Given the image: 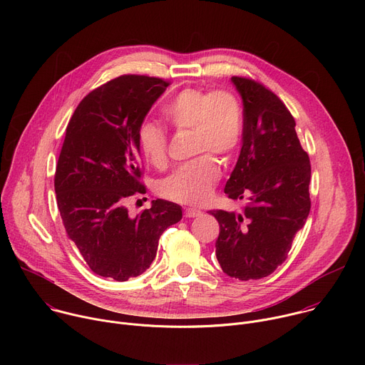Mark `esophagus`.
<instances>
[{
	"label": "esophagus",
	"mask_w": 365,
	"mask_h": 365,
	"mask_svg": "<svg viewBox=\"0 0 365 365\" xmlns=\"http://www.w3.org/2000/svg\"><path fill=\"white\" fill-rule=\"evenodd\" d=\"M202 212L199 210H195V207H187V210L185 211V217L186 218H195V217H199Z\"/></svg>",
	"instance_id": "1"
}]
</instances>
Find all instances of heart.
I'll list each match as a JSON object with an SVG mask.
<instances>
[{
  "label": "heart",
  "mask_w": 365,
  "mask_h": 365,
  "mask_svg": "<svg viewBox=\"0 0 365 365\" xmlns=\"http://www.w3.org/2000/svg\"><path fill=\"white\" fill-rule=\"evenodd\" d=\"M165 115L176 130L193 131V150L227 158L240 144L242 134V107L238 96L228 89L203 91L186 88L165 108ZM140 153L151 166L168 165V135L163 128L144 121L137 130ZM221 176L211 154L199 155L159 183L165 199L185 205H202L211 197Z\"/></svg>",
  "instance_id": "b5f03b06"
}]
</instances>
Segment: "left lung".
Wrapping results in <instances>:
<instances>
[{
  "label": "left lung",
  "instance_id": "8db88e82",
  "mask_svg": "<svg viewBox=\"0 0 365 365\" xmlns=\"http://www.w3.org/2000/svg\"><path fill=\"white\" fill-rule=\"evenodd\" d=\"M231 81L242 98V147L224 190L231 199L248 202L242 214H210L220 224L215 252L222 272L257 280L284 262L307 220L310 162L280 98L252 79Z\"/></svg>",
  "mask_w": 365,
  "mask_h": 365
}]
</instances>
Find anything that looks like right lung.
<instances>
[{
    "instance_id": "add662e5",
    "label": "right lung",
    "mask_w": 365,
    "mask_h": 365,
    "mask_svg": "<svg viewBox=\"0 0 365 365\" xmlns=\"http://www.w3.org/2000/svg\"><path fill=\"white\" fill-rule=\"evenodd\" d=\"M168 86L160 78L118 76L89 92L66 127L55 173L58 207L98 276L125 282L144 273L163 231L182 220V207L163 199L135 218L125 206L145 193L137 130Z\"/></svg>"
}]
</instances>
